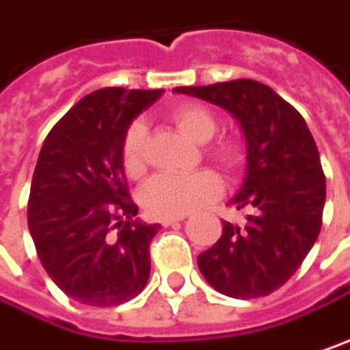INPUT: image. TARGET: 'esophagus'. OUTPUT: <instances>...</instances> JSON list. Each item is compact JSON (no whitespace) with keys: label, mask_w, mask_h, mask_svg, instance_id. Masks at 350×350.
I'll return each instance as SVG.
<instances>
[{"label":"esophagus","mask_w":350,"mask_h":350,"mask_svg":"<svg viewBox=\"0 0 350 350\" xmlns=\"http://www.w3.org/2000/svg\"><path fill=\"white\" fill-rule=\"evenodd\" d=\"M186 216H172V217H162L160 219V224L162 226H174V224H178V221H182Z\"/></svg>","instance_id":"esophagus-1"}]
</instances>
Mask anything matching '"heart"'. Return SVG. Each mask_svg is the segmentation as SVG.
Returning <instances> with one entry per match:
<instances>
[{"label": "heart", "instance_id": "b5f03b06", "mask_svg": "<svg viewBox=\"0 0 350 350\" xmlns=\"http://www.w3.org/2000/svg\"><path fill=\"white\" fill-rule=\"evenodd\" d=\"M176 129L198 144L208 142L217 131V118L208 107L186 103L176 107L170 114ZM146 126L142 120H134L124 131L120 142L122 168L131 178H138L146 168L144 158ZM208 154L226 170H234L241 162V146L234 138H219L208 148ZM221 182L212 170H198L192 174H156L142 188V206L158 217L186 216L202 208L206 202L217 198Z\"/></svg>", "mask_w": 350, "mask_h": 350}]
</instances>
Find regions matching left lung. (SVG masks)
Returning <instances> with one entry per match:
<instances>
[{
  "label": "left lung",
  "instance_id": "8db88e82",
  "mask_svg": "<svg viewBox=\"0 0 350 350\" xmlns=\"http://www.w3.org/2000/svg\"><path fill=\"white\" fill-rule=\"evenodd\" d=\"M174 93L226 109L245 136V178L230 206L252 214L245 228L224 221L198 267L228 297L269 295L297 271L321 232L325 174L317 144L305 118L263 83L237 79Z\"/></svg>",
  "mask_w": 350,
  "mask_h": 350
}]
</instances>
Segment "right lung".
<instances>
[{
    "mask_svg": "<svg viewBox=\"0 0 350 350\" xmlns=\"http://www.w3.org/2000/svg\"><path fill=\"white\" fill-rule=\"evenodd\" d=\"M162 89L107 87L81 98L47 134L33 172L27 224L41 265L69 297L113 307L150 278V241L129 196L120 142Z\"/></svg>",
    "mask_w": 350,
    "mask_h": 350,
    "instance_id": "obj_1",
    "label": "right lung"
}]
</instances>
